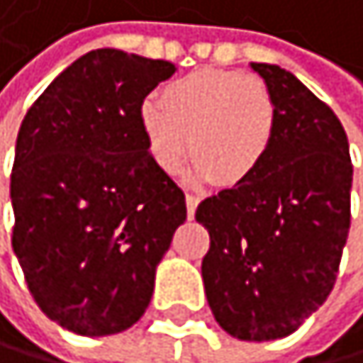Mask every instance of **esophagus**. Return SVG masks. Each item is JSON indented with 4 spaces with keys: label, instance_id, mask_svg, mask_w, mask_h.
Masks as SVG:
<instances>
[{
    "label": "esophagus",
    "instance_id": "esophagus-1",
    "mask_svg": "<svg viewBox=\"0 0 363 363\" xmlns=\"http://www.w3.org/2000/svg\"><path fill=\"white\" fill-rule=\"evenodd\" d=\"M185 203H187V216L194 218V214H196V207H199L201 199H199V196H194V194H187V196H185Z\"/></svg>",
    "mask_w": 363,
    "mask_h": 363
}]
</instances>
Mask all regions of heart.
<instances>
[{
	"label": "heart",
	"mask_w": 363,
	"mask_h": 363,
	"mask_svg": "<svg viewBox=\"0 0 363 363\" xmlns=\"http://www.w3.org/2000/svg\"><path fill=\"white\" fill-rule=\"evenodd\" d=\"M154 160L176 174L189 156L199 180L238 185L257 176L272 151L277 108L257 77L225 69H199L174 79L158 102L140 108Z\"/></svg>",
	"instance_id": "1"
}]
</instances>
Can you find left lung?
<instances>
[{"mask_svg":"<svg viewBox=\"0 0 363 363\" xmlns=\"http://www.w3.org/2000/svg\"><path fill=\"white\" fill-rule=\"evenodd\" d=\"M255 69L277 108L272 151L257 176L205 199L207 303L245 342L292 335L328 299L350 230L352 162L333 108L277 64Z\"/></svg>","mask_w":363,"mask_h":363,"instance_id":"obj_1","label":"left lung"}]
</instances>
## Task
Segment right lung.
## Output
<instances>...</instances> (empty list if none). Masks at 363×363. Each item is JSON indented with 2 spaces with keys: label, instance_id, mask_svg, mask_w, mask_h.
Segmentation results:
<instances>
[{
  "label": "right lung",
  "instance_id": "add662e5",
  "mask_svg": "<svg viewBox=\"0 0 363 363\" xmlns=\"http://www.w3.org/2000/svg\"><path fill=\"white\" fill-rule=\"evenodd\" d=\"M176 67L118 48L75 60L21 120L11 174L13 250L42 313L104 337L131 328L187 218L149 154L140 108Z\"/></svg>",
  "mask_w": 363,
  "mask_h": 363
}]
</instances>
